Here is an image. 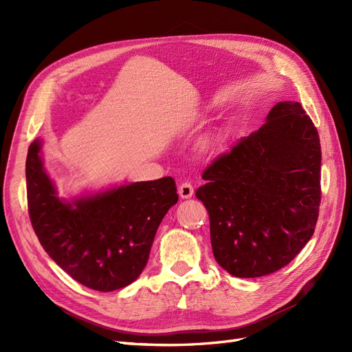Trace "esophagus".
<instances>
[{
  "mask_svg": "<svg viewBox=\"0 0 352 352\" xmlns=\"http://www.w3.org/2000/svg\"><path fill=\"white\" fill-rule=\"evenodd\" d=\"M180 198H190L194 195V185L190 182H182L179 185Z\"/></svg>",
  "mask_w": 352,
  "mask_h": 352,
  "instance_id": "34e87169",
  "label": "esophagus"
}]
</instances>
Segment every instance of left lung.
<instances>
[{
	"label": "left lung",
	"instance_id": "1",
	"mask_svg": "<svg viewBox=\"0 0 352 352\" xmlns=\"http://www.w3.org/2000/svg\"><path fill=\"white\" fill-rule=\"evenodd\" d=\"M322 146L300 102L276 104L258 131L212 160L197 189L216 261L236 278L289 264L311 239L322 201Z\"/></svg>",
	"mask_w": 352,
	"mask_h": 352
}]
</instances>
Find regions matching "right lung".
I'll list each match as a JSON object with an SVG mask.
<instances>
[{
  "instance_id": "obj_1",
  "label": "right lung",
  "mask_w": 352,
  "mask_h": 352,
  "mask_svg": "<svg viewBox=\"0 0 352 352\" xmlns=\"http://www.w3.org/2000/svg\"><path fill=\"white\" fill-rule=\"evenodd\" d=\"M30 144L26 158L28 211L50 257L70 278L100 292L131 285L145 269L155 232L179 197L173 177L136 182L73 204L57 197Z\"/></svg>"
}]
</instances>
